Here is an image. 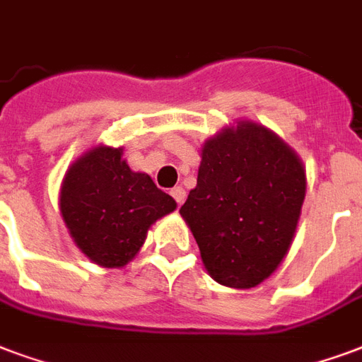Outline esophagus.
I'll use <instances>...</instances> for the list:
<instances>
[{"instance_id": "obj_1", "label": "esophagus", "mask_w": 362, "mask_h": 362, "mask_svg": "<svg viewBox=\"0 0 362 362\" xmlns=\"http://www.w3.org/2000/svg\"><path fill=\"white\" fill-rule=\"evenodd\" d=\"M171 197L175 198V202L181 206L185 202V198H187V192H185L183 187H175V189H171Z\"/></svg>"}]
</instances>
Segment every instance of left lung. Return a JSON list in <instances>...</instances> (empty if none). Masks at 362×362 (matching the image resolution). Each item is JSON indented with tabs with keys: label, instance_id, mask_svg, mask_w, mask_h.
I'll return each mask as SVG.
<instances>
[{
	"label": "left lung",
	"instance_id": "left-lung-1",
	"mask_svg": "<svg viewBox=\"0 0 362 362\" xmlns=\"http://www.w3.org/2000/svg\"><path fill=\"white\" fill-rule=\"evenodd\" d=\"M303 198L298 154L267 127L236 122L204 143L197 187L179 214L214 281L254 288L286 257Z\"/></svg>",
	"mask_w": 362,
	"mask_h": 362
}]
</instances>
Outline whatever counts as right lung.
Segmentation results:
<instances>
[{"instance_id": "obj_1", "label": "right lung", "mask_w": 362, "mask_h": 362, "mask_svg": "<svg viewBox=\"0 0 362 362\" xmlns=\"http://www.w3.org/2000/svg\"><path fill=\"white\" fill-rule=\"evenodd\" d=\"M124 148L99 145L62 179L61 216L76 246L100 267H124L145 244L152 223L177 208L146 173L132 171Z\"/></svg>"}]
</instances>
